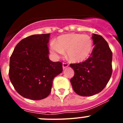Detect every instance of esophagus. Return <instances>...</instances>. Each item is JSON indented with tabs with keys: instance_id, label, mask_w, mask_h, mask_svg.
<instances>
[{
	"instance_id": "obj_1",
	"label": "esophagus",
	"mask_w": 123,
	"mask_h": 123,
	"mask_svg": "<svg viewBox=\"0 0 123 123\" xmlns=\"http://www.w3.org/2000/svg\"><path fill=\"white\" fill-rule=\"evenodd\" d=\"M68 66H69V64H68V63H67V62H63V69H65V68H67V67H68Z\"/></svg>"
}]
</instances>
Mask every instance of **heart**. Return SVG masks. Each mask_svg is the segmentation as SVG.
I'll return each mask as SVG.
<instances>
[{
	"instance_id": "heart-1",
	"label": "heart",
	"mask_w": 123,
	"mask_h": 123,
	"mask_svg": "<svg viewBox=\"0 0 123 123\" xmlns=\"http://www.w3.org/2000/svg\"><path fill=\"white\" fill-rule=\"evenodd\" d=\"M93 42L91 37L80 34H67L57 37L55 44L51 45V50L57 55L67 52L68 59L73 62H81L89 56Z\"/></svg>"
}]
</instances>
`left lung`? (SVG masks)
<instances>
[{
  "instance_id": "obj_1",
  "label": "left lung",
  "mask_w": 123,
  "mask_h": 123,
  "mask_svg": "<svg viewBox=\"0 0 123 123\" xmlns=\"http://www.w3.org/2000/svg\"><path fill=\"white\" fill-rule=\"evenodd\" d=\"M94 45L91 55L83 62L71 63L74 75L70 80L73 90L81 96H91L100 92L112 74V52L100 35L92 36Z\"/></svg>"
}]
</instances>
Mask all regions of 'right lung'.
I'll list each match as a JSON object with an SVG mask.
<instances>
[{
    "label": "right lung",
    "instance_id": "1",
    "mask_svg": "<svg viewBox=\"0 0 123 123\" xmlns=\"http://www.w3.org/2000/svg\"><path fill=\"white\" fill-rule=\"evenodd\" d=\"M50 34H34L21 40L10 58L9 78L25 98L37 100L51 92L54 78L63 71L62 63L49 58Z\"/></svg>",
    "mask_w": 123,
    "mask_h": 123
}]
</instances>
